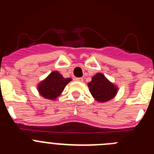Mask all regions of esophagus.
<instances>
[{
	"label": "esophagus",
	"mask_w": 154,
	"mask_h": 154,
	"mask_svg": "<svg viewBox=\"0 0 154 154\" xmlns=\"http://www.w3.org/2000/svg\"><path fill=\"white\" fill-rule=\"evenodd\" d=\"M75 81H77V82H83V79H82V78H75Z\"/></svg>",
	"instance_id": "obj_1"
}]
</instances>
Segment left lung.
Here are the masks:
<instances>
[{
  "instance_id": "8db88e82",
  "label": "left lung",
  "mask_w": 154,
  "mask_h": 154,
  "mask_svg": "<svg viewBox=\"0 0 154 154\" xmlns=\"http://www.w3.org/2000/svg\"><path fill=\"white\" fill-rule=\"evenodd\" d=\"M88 85L92 96L100 103L112 99L117 92L116 86L111 83L102 73L94 75Z\"/></svg>"
}]
</instances>
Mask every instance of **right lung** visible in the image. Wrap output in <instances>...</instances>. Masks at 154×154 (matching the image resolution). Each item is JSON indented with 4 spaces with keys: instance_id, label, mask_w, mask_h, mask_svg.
Segmentation results:
<instances>
[{
    "instance_id": "obj_1",
    "label": "right lung",
    "mask_w": 154,
    "mask_h": 154,
    "mask_svg": "<svg viewBox=\"0 0 154 154\" xmlns=\"http://www.w3.org/2000/svg\"><path fill=\"white\" fill-rule=\"evenodd\" d=\"M72 79H65L60 73L55 71L38 85V89L41 96L48 99H55L63 92L65 85Z\"/></svg>"
}]
</instances>
